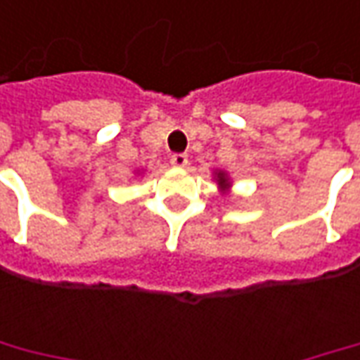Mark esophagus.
<instances>
[{
  "mask_svg": "<svg viewBox=\"0 0 360 360\" xmlns=\"http://www.w3.org/2000/svg\"><path fill=\"white\" fill-rule=\"evenodd\" d=\"M187 163H189V158L185 153H173L171 155V165L173 167H187Z\"/></svg>",
  "mask_w": 360,
  "mask_h": 360,
  "instance_id": "34e87169",
  "label": "esophagus"
}]
</instances>
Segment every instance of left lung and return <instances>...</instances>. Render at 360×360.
I'll use <instances>...</instances> for the list:
<instances>
[{
  "label": "left lung",
  "instance_id": "left-lung-1",
  "mask_svg": "<svg viewBox=\"0 0 360 360\" xmlns=\"http://www.w3.org/2000/svg\"><path fill=\"white\" fill-rule=\"evenodd\" d=\"M214 177H217V183H219V187H221L222 191H226L229 187H231V181H229V175L224 173V171H217L214 173Z\"/></svg>",
  "mask_w": 360,
  "mask_h": 360
}]
</instances>
